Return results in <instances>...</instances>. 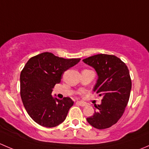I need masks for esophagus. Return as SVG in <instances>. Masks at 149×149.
Here are the masks:
<instances>
[{"label": "esophagus", "mask_w": 149, "mask_h": 149, "mask_svg": "<svg viewBox=\"0 0 149 149\" xmlns=\"http://www.w3.org/2000/svg\"><path fill=\"white\" fill-rule=\"evenodd\" d=\"M76 104L81 107H86L87 105L86 103L84 102H81V101H77L76 102Z\"/></svg>", "instance_id": "obj_1"}]
</instances>
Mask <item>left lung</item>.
<instances>
[{"instance_id":"obj_1","label":"left lung","mask_w":149,"mask_h":149,"mask_svg":"<svg viewBox=\"0 0 149 149\" xmlns=\"http://www.w3.org/2000/svg\"><path fill=\"white\" fill-rule=\"evenodd\" d=\"M83 61L97 72L98 79L93 91L103 97L101 104L96 105L94 114L86 120L95 128H108L119 120L128 102L132 86L128 68L119 58L106 54Z\"/></svg>"}]
</instances>
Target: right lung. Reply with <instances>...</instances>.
I'll return each instance as SVG.
<instances>
[{
	"mask_svg": "<svg viewBox=\"0 0 149 149\" xmlns=\"http://www.w3.org/2000/svg\"><path fill=\"white\" fill-rule=\"evenodd\" d=\"M80 60L65 59L46 52L27 61L21 72L20 94L26 112L37 124L53 127L65 120L73 101L69 97L61 100L52 97V88L61 81L63 73Z\"/></svg>",
	"mask_w": 149,
	"mask_h": 149,
	"instance_id": "add662e5",
	"label": "right lung"
}]
</instances>
